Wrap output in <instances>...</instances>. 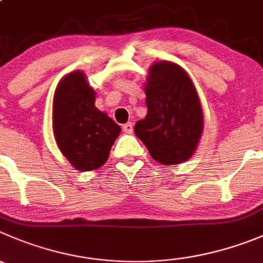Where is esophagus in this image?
Returning a JSON list of instances; mask_svg holds the SVG:
<instances>
[{"label":"esophagus","mask_w":263,"mask_h":263,"mask_svg":"<svg viewBox=\"0 0 263 263\" xmlns=\"http://www.w3.org/2000/svg\"><path fill=\"white\" fill-rule=\"evenodd\" d=\"M122 130H124V133L126 134L133 133V125H132V122H127V124L122 125Z\"/></svg>","instance_id":"esophagus-1"}]
</instances>
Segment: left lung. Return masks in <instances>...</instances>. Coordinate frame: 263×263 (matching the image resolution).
<instances>
[{
	"label": "left lung",
	"mask_w": 263,
	"mask_h": 263,
	"mask_svg": "<svg viewBox=\"0 0 263 263\" xmlns=\"http://www.w3.org/2000/svg\"><path fill=\"white\" fill-rule=\"evenodd\" d=\"M147 112L134 126L154 160L178 165L195 154L204 130V114L191 77L177 63L156 62L146 82Z\"/></svg>",
	"instance_id": "8db88e82"
}]
</instances>
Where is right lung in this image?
Returning a JSON list of instances; mask_svg holds the SVG:
<instances>
[{"label": "right lung", "instance_id": "1", "mask_svg": "<svg viewBox=\"0 0 263 263\" xmlns=\"http://www.w3.org/2000/svg\"><path fill=\"white\" fill-rule=\"evenodd\" d=\"M121 127L96 107V91L82 71L66 74L52 99V133L69 164L96 171L108 159Z\"/></svg>", "mask_w": 263, "mask_h": 263}]
</instances>
